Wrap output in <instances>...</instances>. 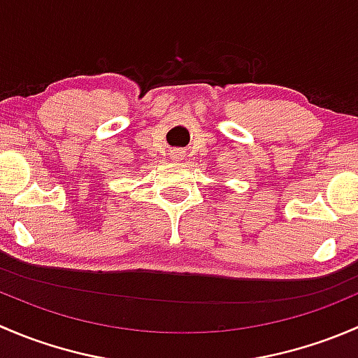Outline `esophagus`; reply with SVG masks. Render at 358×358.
I'll return each mask as SVG.
<instances>
[{"label":"esophagus","instance_id":"esophagus-1","mask_svg":"<svg viewBox=\"0 0 358 358\" xmlns=\"http://www.w3.org/2000/svg\"><path fill=\"white\" fill-rule=\"evenodd\" d=\"M171 159H175V161H180L182 159V152H178V150H175V152H171Z\"/></svg>","mask_w":358,"mask_h":358}]
</instances>
